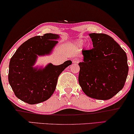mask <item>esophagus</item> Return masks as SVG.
I'll use <instances>...</instances> for the list:
<instances>
[{
	"mask_svg": "<svg viewBox=\"0 0 134 134\" xmlns=\"http://www.w3.org/2000/svg\"><path fill=\"white\" fill-rule=\"evenodd\" d=\"M79 62H80V60L78 58H74L72 60V63H79Z\"/></svg>",
	"mask_w": 134,
	"mask_h": 134,
	"instance_id": "34e87169",
	"label": "esophagus"
}]
</instances>
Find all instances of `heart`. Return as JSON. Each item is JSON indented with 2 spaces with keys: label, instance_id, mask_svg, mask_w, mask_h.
<instances>
[{
  "label": "heart",
  "instance_id": "1",
  "mask_svg": "<svg viewBox=\"0 0 134 134\" xmlns=\"http://www.w3.org/2000/svg\"><path fill=\"white\" fill-rule=\"evenodd\" d=\"M80 44H81V45H82V42H81V43H80Z\"/></svg>",
  "mask_w": 134,
  "mask_h": 134
}]
</instances>
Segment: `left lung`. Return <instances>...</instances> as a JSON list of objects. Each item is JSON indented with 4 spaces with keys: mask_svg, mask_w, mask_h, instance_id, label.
<instances>
[{
    "mask_svg": "<svg viewBox=\"0 0 134 134\" xmlns=\"http://www.w3.org/2000/svg\"><path fill=\"white\" fill-rule=\"evenodd\" d=\"M93 48L83 50L79 63V85L85 94L97 100H109L124 87L129 66L124 50L111 37L91 33Z\"/></svg>",
    "mask_w": 134,
    "mask_h": 134,
    "instance_id": "obj_1",
    "label": "left lung"
}]
</instances>
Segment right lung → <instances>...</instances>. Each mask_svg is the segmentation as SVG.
Wrapping results in <instances>:
<instances>
[{"instance_id":"right-lung-1","label":"right lung","mask_w":134,"mask_h":134,"mask_svg":"<svg viewBox=\"0 0 134 134\" xmlns=\"http://www.w3.org/2000/svg\"><path fill=\"white\" fill-rule=\"evenodd\" d=\"M59 37L52 33L33 37L21 45L12 56L8 82L17 98L34 105L48 100L54 92L58 76L72 62L66 61L58 66L50 63L42 70L32 66L37 55L49 53Z\"/></svg>"}]
</instances>
